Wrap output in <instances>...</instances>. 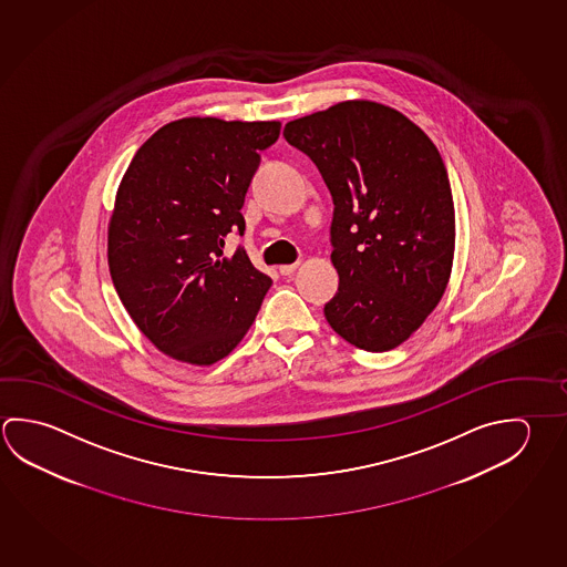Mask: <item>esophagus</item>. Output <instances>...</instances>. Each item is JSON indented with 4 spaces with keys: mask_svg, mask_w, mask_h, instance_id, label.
Returning <instances> with one entry per match:
<instances>
[{
    "mask_svg": "<svg viewBox=\"0 0 567 567\" xmlns=\"http://www.w3.org/2000/svg\"><path fill=\"white\" fill-rule=\"evenodd\" d=\"M297 262H295V265H282V267H279V272L282 277H290V275L297 270Z\"/></svg>",
    "mask_w": 567,
    "mask_h": 567,
    "instance_id": "obj_1",
    "label": "esophagus"
}]
</instances>
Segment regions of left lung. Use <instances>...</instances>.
<instances>
[{"mask_svg":"<svg viewBox=\"0 0 567 567\" xmlns=\"http://www.w3.org/2000/svg\"><path fill=\"white\" fill-rule=\"evenodd\" d=\"M285 140L317 165L334 200L324 305L350 344L384 352L416 332L446 290L456 219L444 161L426 133L377 101L288 121Z\"/></svg>","mask_w":567,"mask_h":567,"instance_id":"1","label":"left lung"}]
</instances>
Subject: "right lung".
<instances>
[{
    "label": "right lung",
    "mask_w": 567,
    "mask_h": 567,
    "mask_svg": "<svg viewBox=\"0 0 567 567\" xmlns=\"http://www.w3.org/2000/svg\"><path fill=\"white\" fill-rule=\"evenodd\" d=\"M279 121H171L141 145L121 179L107 233L115 290L167 357L209 367L247 334L272 280L247 250L243 205Z\"/></svg>",
    "instance_id": "1"
}]
</instances>
